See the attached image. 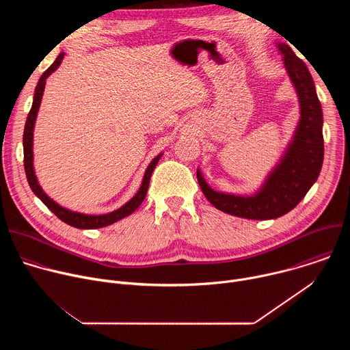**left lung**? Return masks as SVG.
I'll use <instances>...</instances> for the list:
<instances>
[{"label":"left lung","instance_id":"1","mask_svg":"<svg viewBox=\"0 0 350 350\" xmlns=\"http://www.w3.org/2000/svg\"><path fill=\"white\" fill-rule=\"evenodd\" d=\"M299 101L297 126L278 163L252 195L213 189L201 169L196 178L208 201L219 211L251 220H270L284 216L302 201L316 183L324 159L323 109L314 81L305 62L285 42H275Z\"/></svg>","mask_w":350,"mask_h":350}]
</instances>
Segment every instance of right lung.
Masks as SVG:
<instances>
[{
	"mask_svg": "<svg viewBox=\"0 0 350 350\" xmlns=\"http://www.w3.org/2000/svg\"><path fill=\"white\" fill-rule=\"evenodd\" d=\"M65 57V53H61L58 55V58L55 59V62L49 66L40 77L37 87L34 90V96H33V105L31 109L27 115V120L25 124V131H23V162H25V172H26V177L29 181V185L31 188V191L34 192V195L37 198L41 199V202L51 211L57 217H59L62 221H65L66 224L80 228V230H95V228H101V227H107L111 226L127 216H130L134 211H137V208H139V205L142 204L144 198L146 195L148 187H149V180H151L152 172L157 167L161 157L163 155V152H161L159 155H157L151 163L148 165L144 177H142V183L138 188V191L135 192V195L130 199L129 202H126L123 206H120L119 209L105 213V215H85V213H80V212H73L70 209H66L64 206H61L59 204H57L54 199L49 198L41 188V185L38 184L36 172H34V165H33V134H34V124H36V119H37V113L41 105V99H42V94H44V88H45V83L46 79L51 76L62 64V59Z\"/></svg>",
	"mask_w": 350,
	"mask_h": 350,
	"instance_id": "obj_1",
	"label": "right lung"
}]
</instances>
